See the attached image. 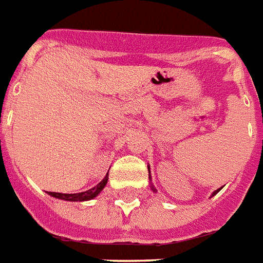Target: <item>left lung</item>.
<instances>
[{
  "label": "left lung",
  "instance_id": "8db88e82",
  "mask_svg": "<svg viewBox=\"0 0 263 263\" xmlns=\"http://www.w3.org/2000/svg\"><path fill=\"white\" fill-rule=\"evenodd\" d=\"M218 190H220V189H218ZM218 190H216V191H215V193H213V194H212V195H215V194H217V193H218Z\"/></svg>",
  "mask_w": 263,
  "mask_h": 263
}]
</instances>
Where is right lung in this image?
<instances>
[{"label": "right lung", "instance_id": "obj_1", "mask_svg": "<svg viewBox=\"0 0 263 263\" xmlns=\"http://www.w3.org/2000/svg\"><path fill=\"white\" fill-rule=\"evenodd\" d=\"M107 180H108V174L104 176V179H103L96 187H92L87 191H83V193H76V194H62V193H52V191H47V193L51 195V197H55V198L65 199V201H77V202H81V201H88V199L95 198L96 195L104 189Z\"/></svg>", "mask_w": 263, "mask_h": 263}]
</instances>
